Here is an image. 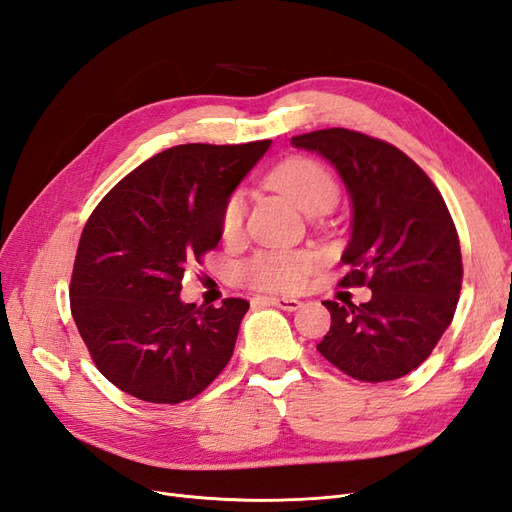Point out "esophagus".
<instances>
[{
  "instance_id": "1",
  "label": "esophagus",
  "mask_w": 512,
  "mask_h": 512,
  "mask_svg": "<svg viewBox=\"0 0 512 512\" xmlns=\"http://www.w3.org/2000/svg\"><path fill=\"white\" fill-rule=\"evenodd\" d=\"M258 303H265V305H273V307H280L284 312H294V309L301 307L299 299H288V297H256Z\"/></svg>"
}]
</instances>
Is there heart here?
<instances>
[{
    "label": "heart",
    "mask_w": 512,
    "mask_h": 512,
    "mask_svg": "<svg viewBox=\"0 0 512 512\" xmlns=\"http://www.w3.org/2000/svg\"><path fill=\"white\" fill-rule=\"evenodd\" d=\"M269 183L280 190L290 203L303 213L316 209H331L337 196V188L327 168L309 158H290L277 166ZM245 203L243 194L228 196L222 209V235L235 237L243 224ZM318 256L309 250H269L247 258L239 267L241 282L260 290H297L305 275L314 269Z\"/></svg>",
    "instance_id": "b5f03b06"
}]
</instances>
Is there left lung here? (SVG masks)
<instances>
[{
    "mask_svg": "<svg viewBox=\"0 0 512 512\" xmlns=\"http://www.w3.org/2000/svg\"><path fill=\"white\" fill-rule=\"evenodd\" d=\"M344 181L350 241L344 286H369L367 303L324 301L331 329L316 346L344 374L384 382L421 365L455 316L461 247L436 185L404 151L344 128L292 138Z\"/></svg>",
    "mask_w": 512,
    "mask_h": 512,
    "instance_id": "left-lung-1",
    "label": "left lung"
}]
</instances>
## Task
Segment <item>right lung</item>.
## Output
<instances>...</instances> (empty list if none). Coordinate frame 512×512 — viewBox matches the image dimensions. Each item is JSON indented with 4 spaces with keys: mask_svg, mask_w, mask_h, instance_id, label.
<instances>
[{
    "mask_svg": "<svg viewBox=\"0 0 512 512\" xmlns=\"http://www.w3.org/2000/svg\"><path fill=\"white\" fill-rule=\"evenodd\" d=\"M271 141L177 145L123 177L91 213L70 307L102 376L151 404L192 399L235 350L250 303H183V273L222 239V209Z\"/></svg>",
    "mask_w": 512,
    "mask_h": 512,
    "instance_id": "add662e5",
    "label": "right lung"
}]
</instances>
